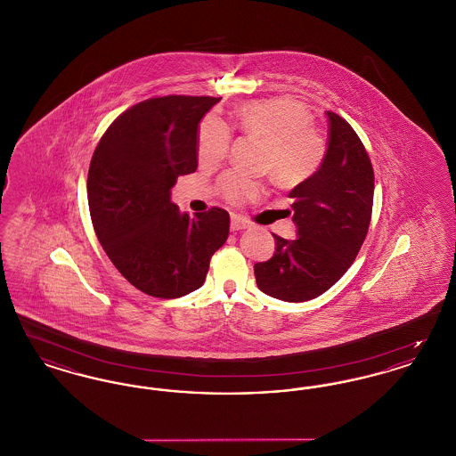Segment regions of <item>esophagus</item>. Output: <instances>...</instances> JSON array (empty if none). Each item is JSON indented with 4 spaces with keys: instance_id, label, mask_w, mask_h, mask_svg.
Returning a JSON list of instances; mask_svg holds the SVG:
<instances>
[{
    "instance_id": "34e87169",
    "label": "esophagus",
    "mask_w": 456,
    "mask_h": 456,
    "mask_svg": "<svg viewBox=\"0 0 456 456\" xmlns=\"http://www.w3.org/2000/svg\"><path fill=\"white\" fill-rule=\"evenodd\" d=\"M249 224L244 220L242 217H238V216H234V217L231 218V231L232 232H239V231H242V229H246Z\"/></svg>"
}]
</instances>
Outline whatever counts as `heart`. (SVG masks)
Listing matches in <instances>:
<instances>
[{
  "label": "heart",
  "instance_id": "1",
  "mask_svg": "<svg viewBox=\"0 0 456 456\" xmlns=\"http://www.w3.org/2000/svg\"><path fill=\"white\" fill-rule=\"evenodd\" d=\"M242 130L261 136L266 145L261 169L270 171L281 184H297L316 173L325 159L323 134L311 123V112L289 97L261 99L239 110ZM232 130L216 114L207 116L198 128L196 153L203 166L218 164L231 147ZM218 191L231 203H246L263 191V183L240 171H227L218 179Z\"/></svg>",
  "mask_w": 456,
  "mask_h": 456
}]
</instances>
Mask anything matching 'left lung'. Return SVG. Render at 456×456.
I'll return each instance as SVG.
<instances>
[{"label": "left lung", "mask_w": 456, "mask_h": 456, "mask_svg": "<svg viewBox=\"0 0 456 456\" xmlns=\"http://www.w3.org/2000/svg\"><path fill=\"white\" fill-rule=\"evenodd\" d=\"M328 149L320 169L289 196L297 238H275V253L255 265L261 292L304 303L326 292L354 263L372 214L374 173L368 152L344 118L326 110Z\"/></svg>", "instance_id": "8db88e82"}]
</instances>
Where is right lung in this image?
I'll return each instance as SVG.
<instances>
[{
    "mask_svg": "<svg viewBox=\"0 0 456 456\" xmlns=\"http://www.w3.org/2000/svg\"><path fill=\"white\" fill-rule=\"evenodd\" d=\"M217 97L166 95L134 104L102 134L88 167L94 231L138 290L175 299L200 289L229 236L218 207L190 217L171 201L179 175L198 167V123Z\"/></svg>",
    "mask_w": 456,
    "mask_h": 456,
    "instance_id": "add662e5",
    "label": "right lung"
}]
</instances>
